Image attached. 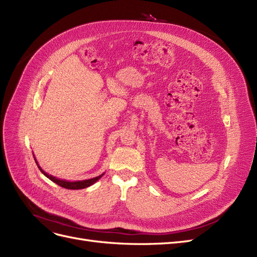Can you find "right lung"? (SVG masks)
I'll list each match as a JSON object with an SVG mask.
<instances>
[{"label":"right lung","mask_w":257,"mask_h":257,"mask_svg":"<svg viewBox=\"0 0 257 257\" xmlns=\"http://www.w3.org/2000/svg\"><path fill=\"white\" fill-rule=\"evenodd\" d=\"M36 162V161H35ZM36 164H37V162H36ZM37 166H38V168H40V170L41 172L47 177V178H49L51 181H53L54 183H57L58 185H60V186H62V188H65V189H68V190H80V189H85V188H88V186H90V185H92V184H94L97 180H99L100 178L103 177V175H100V176H97V177H95V178H92V179H88V180H82V181H74V182H71V181H65V180H61V179H57L56 177H53V176H51V175H48L47 173H45L44 170L41 168V166L37 164Z\"/></svg>","instance_id":"1"}]
</instances>
